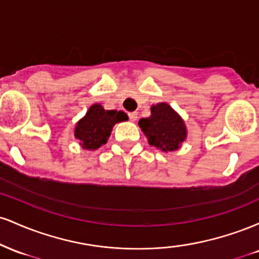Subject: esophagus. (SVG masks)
<instances>
[{
	"label": "esophagus",
	"mask_w": 259,
	"mask_h": 259,
	"mask_svg": "<svg viewBox=\"0 0 259 259\" xmlns=\"http://www.w3.org/2000/svg\"><path fill=\"white\" fill-rule=\"evenodd\" d=\"M129 119L132 121H135L136 119H138V113H136V112L129 113Z\"/></svg>",
	"instance_id": "34e87169"
}]
</instances>
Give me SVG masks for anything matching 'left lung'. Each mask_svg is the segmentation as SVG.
<instances>
[{
	"label": "left lung",
	"mask_w": 259,
	"mask_h": 259,
	"mask_svg": "<svg viewBox=\"0 0 259 259\" xmlns=\"http://www.w3.org/2000/svg\"><path fill=\"white\" fill-rule=\"evenodd\" d=\"M139 126L148 139V144L164 152L177 151L187 135L184 120L164 102L151 107V115L140 119Z\"/></svg>",
	"instance_id": "8db88e82"
}]
</instances>
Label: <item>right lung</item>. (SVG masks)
<instances>
[{
    "label": "right lung",
    "mask_w": 259,
    "mask_h": 259,
    "mask_svg": "<svg viewBox=\"0 0 259 259\" xmlns=\"http://www.w3.org/2000/svg\"><path fill=\"white\" fill-rule=\"evenodd\" d=\"M126 119L127 115L124 112L106 111L102 106L96 103L92 105L85 117L76 123L74 136L85 150H97L106 144L111 136L113 126Z\"/></svg>",
    "instance_id": "right-lung-1"
}]
</instances>
